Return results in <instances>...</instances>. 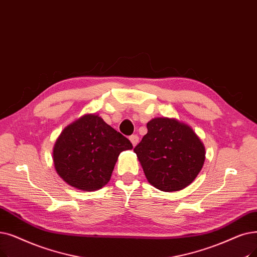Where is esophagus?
Wrapping results in <instances>:
<instances>
[{
    "label": "esophagus",
    "instance_id": "34e87169",
    "mask_svg": "<svg viewBox=\"0 0 257 257\" xmlns=\"http://www.w3.org/2000/svg\"><path fill=\"white\" fill-rule=\"evenodd\" d=\"M129 140H130V142L132 143L133 147H136L137 145H138V143H139V137H138V136H131V137L129 138Z\"/></svg>",
    "mask_w": 257,
    "mask_h": 257
}]
</instances>
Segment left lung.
<instances>
[{
    "label": "left lung",
    "instance_id": "8db88e82",
    "mask_svg": "<svg viewBox=\"0 0 257 257\" xmlns=\"http://www.w3.org/2000/svg\"><path fill=\"white\" fill-rule=\"evenodd\" d=\"M135 152L148 182L161 191H178L202 170L205 147L195 132L175 118L155 117Z\"/></svg>",
    "mask_w": 257,
    "mask_h": 257
}]
</instances>
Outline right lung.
Instances as JSON below:
<instances>
[{
  "label": "right lung",
  "instance_id": "add662e5",
  "mask_svg": "<svg viewBox=\"0 0 257 257\" xmlns=\"http://www.w3.org/2000/svg\"><path fill=\"white\" fill-rule=\"evenodd\" d=\"M130 141L96 114H85L67 126L53 147V163L67 184L82 191L104 187Z\"/></svg>",
  "mask_w": 257,
  "mask_h": 257
}]
</instances>
